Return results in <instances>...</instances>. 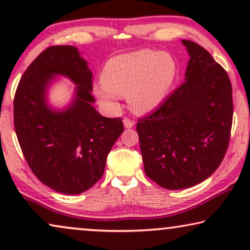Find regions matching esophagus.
<instances>
[{
	"instance_id": "34e87169",
	"label": "esophagus",
	"mask_w": 250,
	"mask_h": 250,
	"mask_svg": "<svg viewBox=\"0 0 250 250\" xmlns=\"http://www.w3.org/2000/svg\"><path fill=\"white\" fill-rule=\"evenodd\" d=\"M123 123H124V126L126 128H131V127H133V126H134V122H133L132 119H129V118H124Z\"/></svg>"
}]
</instances>
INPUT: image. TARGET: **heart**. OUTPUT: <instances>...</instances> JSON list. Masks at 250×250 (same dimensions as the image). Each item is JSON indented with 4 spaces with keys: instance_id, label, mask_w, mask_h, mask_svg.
Instances as JSON below:
<instances>
[{
    "instance_id": "1",
    "label": "heart",
    "mask_w": 250,
    "mask_h": 250,
    "mask_svg": "<svg viewBox=\"0 0 250 250\" xmlns=\"http://www.w3.org/2000/svg\"><path fill=\"white\" fill-rule=\"evenodd\" d=\"M176 75V62L169 53L135 51L108 61L94 93L110 109L118 108L122 95H127L133 111L149 114L165 102Z\"/></svg>"
}]
</instances>
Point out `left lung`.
Segmentation results:
<instances>
[{
  "instance_id": "1",
  "label": "left lung",
  "mask_w": 250,
  "mask_h": 250,
  "mask_svg": "<svg viewBox=\"0 0 250 250\" xmlns=\"http://www.w3.org/2000/svg\"><path fill=\"white\" fill-rule=\"evenodd\" d=\"M182 44L190 56L184 82L136 124L146 176L169 190L196 186L217 169L233 117L227 71L199 44Z\"/></svg>"
}]
</instances>
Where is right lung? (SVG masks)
Returning a JSON list of instances; mask_svg holds the SVG:
<instances>
[{
    "instance_id": "right-lung-1",
    "label": "right lung",
    "mask_w": 250,
    "mask_h": 250,
    "mask_svg": "<svg viewBox=\"0 0 250 250\" xmlns=\"http://www.w3.org/2000/svg\"><path fill=\"white\" fill-rule=\"evenodd\" d=\"M57 76L77 85L71 104L50 106L47 93ZM92 71L77 47L50 46L23 73L17 87L15 129L35 176L57 192L78 194L104 175L107 156L123 132L122 118H107L93 107Z\"/></svg>"
}]
</instances>
